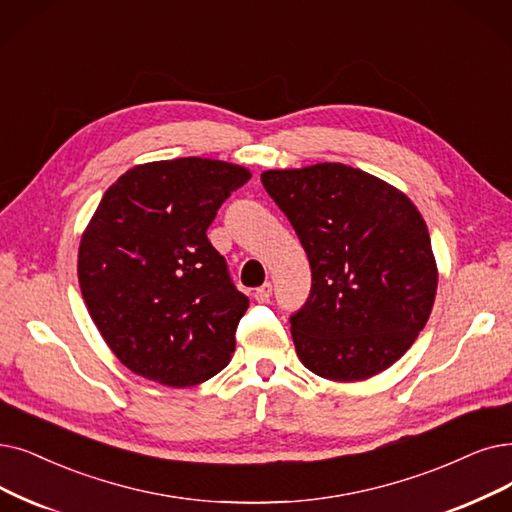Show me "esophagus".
Here are the masks:
<instances>
[{
    "label": "esophagus",
    "mask_w": 512,
    "mask_h": 512,
    "mask_svg": "<svg viewBox=\"0 0 512 512\" xmlns=\"http://www.w3.org/2000/svg\"><path fill=\"white\" fill-rule=\"evenodd\" d=\"M271 296H273V285H271V283H264L262 288H258V290L254 292V298H256L258 302H269Z\"/></svg>",
    "instance_id": "1"
}]
</instances>
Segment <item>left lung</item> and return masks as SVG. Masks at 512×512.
I'll list each match as a JSON object with an SVG mask.
<instances>
[{
  "instance_id": "8db88e82",
  "label": "left lung",
  "mask_w": 512,
  "mask_h": 512,
  "mask_svg": "<svg viewBox=\"0 0 512 512\" xmlns=\"http://www.w3.org/2000/svg\"><path fill=\"white\" fill-rule=\"evenodd\" d=\"M311 264V296L292 315L306 370L361 382L388 370L431 317L439 269L414 201L344 163L260 174Z\"/></svg>"
}]
</instances>
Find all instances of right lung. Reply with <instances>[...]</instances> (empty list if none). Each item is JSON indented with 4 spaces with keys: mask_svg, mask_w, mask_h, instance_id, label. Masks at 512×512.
<instances>
[{
    "mask_svg": "<svg viewBox=\"0 0 512 512\" xmlns=\"http://www.w3.org/2000/svg\"><path fill=\"white\" fill-rule=\"evenodd\" d=\"M237 163H138L81 233L77 279L102 340L130 372L187 388L229 365L250 300L208 241L222 201L250 180Z\"/></svg>",
    "mask_w": 512,
    "mask_h": 512,
    "instance_id": "obj_1",
    "label": "right lung"
}]
</instances>
